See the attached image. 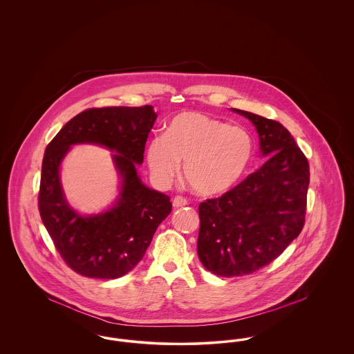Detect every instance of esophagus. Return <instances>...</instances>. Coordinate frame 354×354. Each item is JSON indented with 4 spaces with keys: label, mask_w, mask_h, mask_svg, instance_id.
I'll return each mask as SVG.
<instances>
[{
    "label": "esophagus",
    "mask_w": 354,
    "mask_h": 354,
    "mask_svg": "<svg viewBox=\"0 0 354 354\" xmlns=\"http://www.w3.org/2000/svg\"><path fill=\"white\" fill-rule=\"evenodd\" d=\"M188 204V201L183 198V196H175L174 199H172V205L175 207V208H179V207H185Z\"/></svg>",
    "instance_id": "34e87169"
}]
</instances>
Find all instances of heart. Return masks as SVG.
Returning <instances> with one entry per match:
<instances>
[{
	"label": "heart",
	"mask_w": 354,
	"mask_h": 354,
	"mask_svg": "<svg viewBox=\"0 0 354 354\" xmlns=\"http://www.w3.org/2000/svg\"><path fill=\"white\" fill-rule=\"evenodd\" d=\"M252 152V138L244 129L202 113L183 111L169 119L163 138L149 143L146 158L162 183H169L183 162L189 187L201 195L214 196L241 179Z\"/></svg>",
	"instance_id": "b5f03b06"
}]
</instances>
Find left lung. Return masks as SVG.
<instances>
[{
	"label": "left lung",
	"mask_w": 354,
	"mask_h": 354,
	"mask_svg": "<svg viewBox=\"0 0 354 354\" xmlns=\"http://www.w3.org/2000/svg\"><path fill=\"white\" fill-rule=\"evenodd\" d=\"M231 110L252 122L267 160L231 191L199 205L198 256L221 277L263 268L300 235L309 185L308 160L281 123Z\"/></svg>",
	"instance_id": "8db88e82"
}]
</instances>
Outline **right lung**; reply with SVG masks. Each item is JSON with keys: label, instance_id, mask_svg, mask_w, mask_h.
I'll return each instance as SVG.
<instances>
[{"label": "right lung", "instance_id": "right-lung-1", "mask_svg": "<svg viewBox=\"0 0 354 354\" xmlns=\"http://www.w3.org/2000/svg\"><path fill=\"white\" fill-rule=\"evenodd\" d=\"M156 117L152 106L88 109L70 119L45 150L39 215L57 251L82 276L118 279L129 273L171 212L169 196L149 188L136 171ZM75 144H97L115 152L120 195L101 214H78L66 201L59 171Z\"/></svg>", "mask_w": 354, "mask_h": 354}]
</instances>
